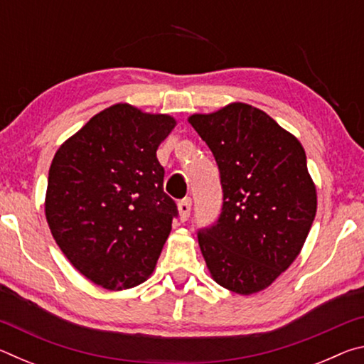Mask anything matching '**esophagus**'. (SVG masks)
<instances>
[{"instance_id": "34e87169", "label": "esophagus", "mask_w": 364, "mask_h": 364, "mask_svg": "<svg viewBox=\"0 0 364 364\" xmlns=\"http://www.w3.org/2000/svg\"><path fill=\"white\" fill-rule=\"evenodd\" d=\"M191 205H193V200L186 197V199H183L178 202V212H180V220L181 221H186L189 218V213H191Z\"/></svg>"}]
</instances>
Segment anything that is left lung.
I'll use <instances>...</instances> for the list:
<instances>
[{"label":"left lung","instance_id":"left-lung-1","mask_svg":"<svg viewBox=\"0 0 364 364\" xmlns=\"http://www.w3.org/2000/svg\"><path fill=\"white\" fill-rule=\"evenodd\" d=\"M188 120L210 147L223 189L217 223L197 232L207 268L228 291L260 292L291 267L315 220L304 147L244 102Z\"/></svg>","mask_w":364,"mask_h":364}]
</instances>
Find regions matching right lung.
<instances>
[{"label": "right lung", "instance_id": "obj_1", "mask_svg": "<svg viewBox=\"0 0 364 364\" xmlns=\"http://www.w3.org/2000/svg\"><path fill=\"white\" fill-rule=\"evenodd\" d=\"M175 125L167 114L114 104L53 159L45 199L49 230L73 267L97 286L130 289L156 268L178 215L156 152Z\"/></svg>", "mask_w": 364, "mask_h": 364}]
</instances>
